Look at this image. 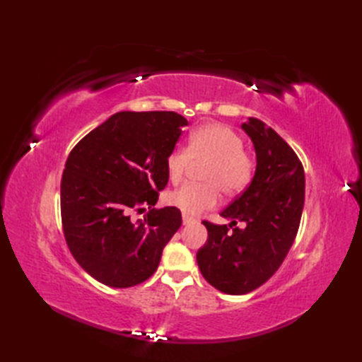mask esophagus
Instances as JSON below:
<instances>
[{"instance_id":"1","label":"esophagus","mask_w":362,"mask_h":362,"mask_svg":"<svg viewBox=\"0 0 362 362\" xmlns=\"http://www.w3.org/2000/svg\"><path fill=\"white\" fill-rule=\"evenodd\" d=\"M182 219H183V224H185V226H188V224H193V222H194V219L191 218V216H188V214H185V213H183Z\"/></svg>"}]
</instances>
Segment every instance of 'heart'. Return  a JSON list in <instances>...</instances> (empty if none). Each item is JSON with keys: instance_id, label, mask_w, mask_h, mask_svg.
Returning <instances> with one entry per match:
<instances>
[{"instance_id": "b5f03b06", "label": "heart", "mask_w": 362, "mask_h": 362, "mask_svg": "<svg viewBox=\"0 0 362 362\" xmlns=\"http://www.w3.org/2000/svg\"><path fill=\"white\" fill-rule=\"evenodd\" d=\"M205 163L199 173L204 183H188L169 193L166 201L188 216H197L219 202V191L227 197L243 193L255 174V160L244 151L240 134L224 124H205L189 135L188 148L168 153L166 174L179 183L193 166Z\"/></svg>"}]
</instances>
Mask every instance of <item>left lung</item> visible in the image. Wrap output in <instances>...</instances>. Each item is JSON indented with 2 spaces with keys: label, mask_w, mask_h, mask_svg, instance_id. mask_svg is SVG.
<instances>
[{
  "label": "left lung",
  "mask_w": 362,
  "mask_h": 362,
  "mask_svg": "<svg viewBox=\"0 0 362 362\" xmlns=\"http://www.w3.org/2000/svg\"><path fill=\"white\" fill-rule=\"evenodd\" d=\"M241 127L255 148V175L221 213L232 221L228 226L204 221L209 240L196 255L204 279L232 296L252 292L276 272L296 240L305 204L303 166L291 146L257 118Z\"/></svg>",
  "instance_id": "1"
}]
</instances>
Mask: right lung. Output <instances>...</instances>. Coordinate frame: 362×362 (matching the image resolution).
Returning <instances> with one entry per match:
<instances>
[{"mask_svg": "<svg viewBox=\"0 0 362 362\" xmlns=\"http://www.w3.org/2000/svg\"><path fill=\"white\" fill-rule=\"evenodd\" d=\"M188 121L175 112H118L74 146L60 183V211L70 252L83 271L112 288L140 284L182 226L175 206L152 208L168 183L166 157Z\"/></svg>", "mask_w": 362, "mask_h": 362, "instance_id": "right-lung-1", "label": "right lung"}]
</instances>
